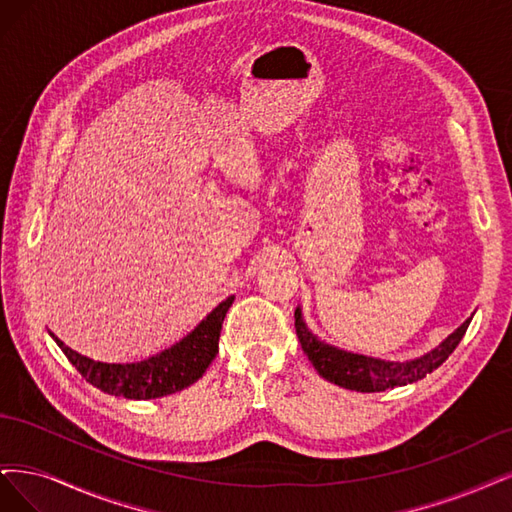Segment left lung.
I'll use <instances>...</instances> for the list:
<instances>
[{
    "mask_svg": "<svg viewBox=\"0 0 512 512\" xmlns=\"http://www.w3.org/2000/svg\"><path fill=\"white\" fill-rule=\"evenodd\" d=\"M470 321L472 317L461 323L453 334L444 338L430 353L406 361H389L351 353L338 349L334 344H327L317 334L310 332L302 317V308H295V334H298L302 351L308 355L310 364L315 366V370L325 381L361 393L385 391L421 381V378H425L447 361L459 340L464 338Z\"/></svg>",
    "mask_w": 512,
    "mask_h": 512,
    "instance_id": "8db88e82",
    "label": "left lung"
}]
</instances>
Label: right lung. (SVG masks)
Returning a JSON list of instances; mask_svg holds the SVG:
<instances>
[{"mask_svg":"<svg viewBox=\"0 0 512 512\" xmlns=\"http://www.w3.org/2000/svg\"><path fill=\"white\" fill-rule=\"evenodd\" d=\"M236 295H229L225 302L214 308L193 332L170 349L153 357L136 361V364H104L91 357L80 355L65 346L53 332V340L70 359V364L87 378V383L110 395H121L127 400H155L163 395L183 391L195 381H200L212 359L219 353V336L223 319Z\"/></svg>","mask_w":512,"mask_h":512,"instance_id":"1","label":"right lung"}]
</instances>
